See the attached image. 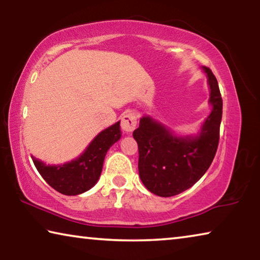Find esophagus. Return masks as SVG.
Wrapping results in <instances>:
<instances>
[{"label":"esophagus","instance_id":"esophagus-1","mask_svg":"<svg viewBox=\"0 0 260 260\" xmlns=\"http://www.w3.org/2000/svg\"><path fill=\"white\" fill-rule=\"evenodd\" d=\"M136 125H138V120H136L135 114L132 111H126L121 117V128L127 133H131L135 129Z\"/></svg>","mask_w":260,"mask_h":260}]
</instances>
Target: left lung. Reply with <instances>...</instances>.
Wrapping results in <instances>:
<instances>
[{
    "label": "left lung",
    "mask_w": 260,
    "mask_h": 260,
    "mask_svg": "<svg viewBox=\"0 0 260 260\" xmlns=\"http://www.w3.org/2000/svg\"><path fill=\"white\" fill-rule=\"evenodd\" d=\"M202 70L208 78L211 112L197 133L177 134L148 114L142 116L133 132L139 146L140 179L157 196L171 197L192 187L208 171L217 152L222 99L211 70Z\"/></svg>",
    "instance_id": "1"
}]
</instances>
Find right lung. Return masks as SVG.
<instances>
[{
	"instance_id": "add662e5",
	"label": "right lung",
	"mask_w": 260,
	"mask_h": 260,
	"mask_svg": "<svg viewBox=\"0 0 260 260\" xmlns=\"http://www.w3.org/2000/svg\"><path fill=\"white\" fill-rule=\"evenodd\" d=\"M121 138L120 121L95 136L81 155L64 164L47 165L32 156L35 167L46 182L64 195L76 196L89 190L99 181L105 155Z\"/></svg>"
}]
</instances>
